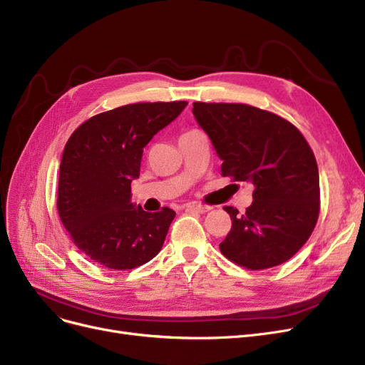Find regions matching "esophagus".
<instances>
[{
  "label": "esophagus",
  "mask_w": 365,
  "mask_h": 365,
  "mask_svg": "<svg viewBox=\"0 0 365 365\" xmlns=\"http://www.w3.org/2000/svg\"><path fill=\"white\" fill-rule=\"evenodd\" d=\"M187 210H192V212H197V213H207L212 207L210 206H206V205H200V203H190L186 206Z\"/></svg>",
  "instance_id": "esophagus-1"
}]
</instances>
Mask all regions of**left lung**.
Here are the masks:
<instances>
[{
    "mask_svg": "<svg viewBox=\"0 0 365 365\" xmlns=\"http://www.w3.org/2000/svg\"><path fill=\"white\" fill-rule=\"evenodd\" d=\"M192 114L222 160V175L254 186L245 213L224 207L232 230L221 252L252 271L287 262L319 218V170L302 133L287 120L244 103L195 102Z\"/></svg>",
    "mask_w": 365,
    "mask_h": 365,
    "instance_id": "left-lung-1",
    "label": "left lung"
}]
</instances>
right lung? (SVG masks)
Segmentation results:
<instances>
[{
    "mask_svg": "<svg viewBox=\"0 0 365 365\" xmlns=\"http://www.w3.org/2000/svg\"><path fill=\"white\" fill-rule=\"evenodd\" d=\"M187 102L132 103L88 118L66 143L57 207L73 244L90 260L126 271L160 251L175 212L148 213L130 201L143 148Z\"/></svg>",
    "mask_w": 365,
    "mask_h": 365,
    "instance_id": "right-lung-1",
    "label": "right lung"
}]
</instances>
